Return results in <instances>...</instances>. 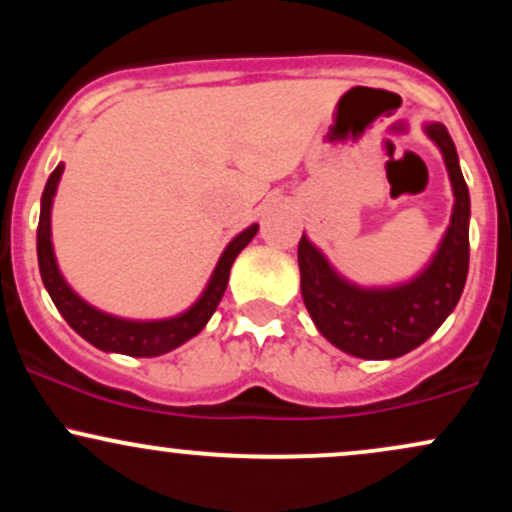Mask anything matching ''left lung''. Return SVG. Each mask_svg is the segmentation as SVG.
<instances>
[{"instance_id": "1", "label": "left lung", "mask_w": 512, "mask_h": 512, "mask_svg": "<svg viewBox=\"0 0 512 512\" xmlns=\"http://www.w3.org/2000/svg\"><path fill=\"white\" fill-rule=\"evenodd\" d=\"M426 134L445 158L455 192L450 226L428 267L407 284L390 289H361L334 272L327 257L301 238L303 303L327 342L356 358H397L421 346L445 322L460 301L469 269V190L462 178L455 144L440 122Z\"/></svg>"}]
</instances>
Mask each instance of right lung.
Segmentation results:
<instances>
[{"mask_svg":"<svg viewBox=\"0 0 512 512\" xmlns=\"http://www.w3.org/2000/svg\"><path fill=\"white\" fill-rule=\"evenodd\" d=\"M64 166L60 163L48 178V185L43 190V199H40V221H38V267L43 284L48 289L52 303L57 305L64 320L76 334L86 339L101 351H113V354H127V356H161L173 351L175 346L185 344L195 334L204 330L209 317L219 308L223 293H226L228 274H231V264L236 262L240 250L255 238L257 223L238 233L236 238L228 243L223 250L219 264H216L214 274H211L207 289H204L199 301L187 308L185 313L168 317V320H125V317H115L103 313V310L88 305L84 298H79L69 289L57 267L55 252H52V233H50V211H52V197L57 192V182L62 178Z\"/></svg>","mask_w":512,"mask_h":512,"instance_id":"1","label":"right lung"}]
</instances>
